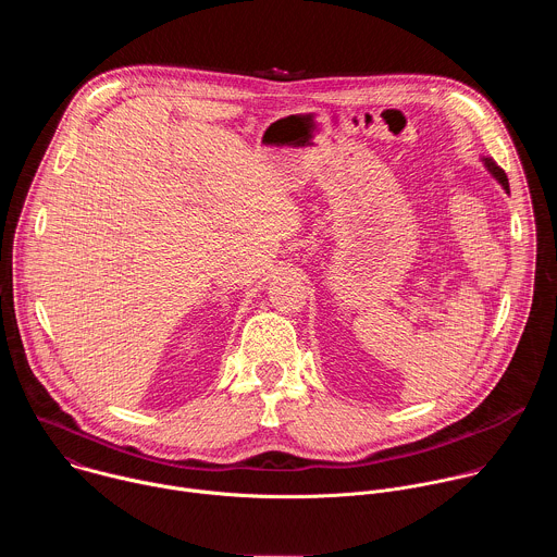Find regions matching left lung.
<instances>
[{"label": "left lung", "mask_w": 557, "mask_h": 557, "mask_svg": "<svg viewBox=\"0 0 557 557\" xmlns=\"http://www.w3.org/2000/svg\"><path fill=\"white\" fill-rule=\"evenodd\" d=\"M483 161H485V168L492 172V176L503 185V189L509 194V178H507V174L494 163V158H483Z\"/></svg>", "instance_id": "obj_1"}]
</instances>
